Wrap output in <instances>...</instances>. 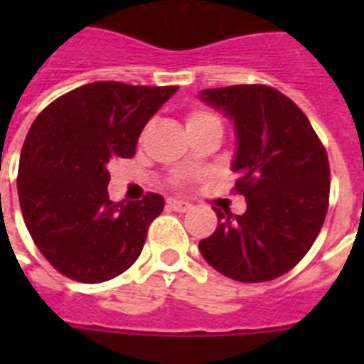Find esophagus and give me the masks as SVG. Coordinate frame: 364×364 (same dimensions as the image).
Masks as SVG:
<instances>
[{"label":"esophagus","instance_id":"obj_1","mask_svg":"<svg viewBox=\"0 0 364 364\" xmlns=\"http://www.w3.org/2000/svg\"><path fill=\"white\" fill-rule=\"evenodd\" d=\"M168 208H171L173 211H179V213H185L193 208V204H188L187 200L179 198H168Z\"/></svg>","mask_w":364,"mask_h":364}]
</instances>
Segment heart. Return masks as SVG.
<instances>
[{
  "mask_svg": "<svg viewBox=\"0 0 364 364\" xmlns=\"http://www.w3.org/2000/svg\"><path fill=\"white\" fill-rule=\"evenodd\" d=\"M193 126H219V128H221V121H219V117L213 115L211 111L196 109L187 117V128H193ZM181 179L183 176L177 177V181H181Z\"/></svg>",
  "mask_w": 364,
  "mask_h": 364,
  "instance_id": "heart-1",
  "label": "heart"
}]
</instances>
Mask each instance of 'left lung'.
I'll use <instances>...</instances> for the list:
<instances>
[{
  "mask_svg": "<svg viewBox=\"0 0 364 364\" xmlns=\"http://www.w3.org/2000/svg\"><path fill=\"white\" fill-rule=\"evenodd\" d=\"M204 104L234 122V191L247 210H217V228L198 243L223 276L243 283L287 274L310 251L328 208L327 151L308 117L279 90L236 85L200 92Z\"/></svg>",
  "mask_w": 364,
  "mask_h": 364,
  "instance_id": "8db88e82",
  "label": "left lung"
}]
</instances>
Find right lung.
Returning <instances> with one entry per match:
<instances>
[{
	"instance_id": "1",
	"label": "right lung",
	"mask_w": 364,
	"mask_h": 364,
	"mask_svg": "<svg viewBox=\"0 0 364 364\" xmlns=\"http://www.w3.org/2000/svg\"><path fill=\"white\" fill-rule=\"evenodd\" d=\"M176 90L90 82L54 100L33 121L20 153V210L37 249L60 274L102 283L136 262L164 198L149 193L139 202H113L107 166L134 156L149 119Z\"/></svg>"
}]
</instances>
